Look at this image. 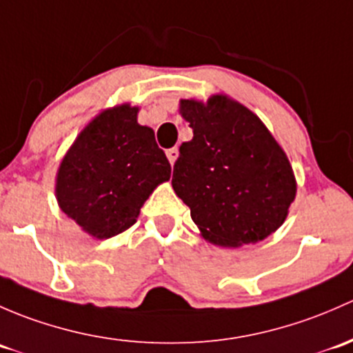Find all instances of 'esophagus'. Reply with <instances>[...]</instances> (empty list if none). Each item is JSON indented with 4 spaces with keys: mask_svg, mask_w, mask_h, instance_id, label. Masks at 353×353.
Listing matches in <instances>:
<instances>
[{
    "mask_svg": "<svg viewBox=\"0 0 353 353\" xmlns=\"http://www.w3.org/2000/svg\"><path fill=\"white\" fill-rule=\"evenodd\" d=\"M166 156H168V159H170V163H175L176 161V158H178V148H172V150H168L166 151Z\"/></svg>",
    "mask_w": 353,
    "mask_h": 353,
    "instance_id": "34e87169",
    "label": "esophagus"
}]
</instances>
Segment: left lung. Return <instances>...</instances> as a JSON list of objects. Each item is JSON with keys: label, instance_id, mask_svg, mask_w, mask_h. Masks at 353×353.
<instances>
[{"label": "left lung", "instance_id": "obj_1", "mask_svg": "<svg viewBox=\"0 0 353 353\" xmlns=\"http://www.w3.org/2000/svg\"><path fill=\"white\" fill-rule=\"evenodd\" d=\"M194 137L180 146L172 185L203 238L256 243L285 221L296 180L285 152L248 108L223 95L181 100Z\"/></svg>", "mask_w": 353, "mask_h": 353}]
</instances>
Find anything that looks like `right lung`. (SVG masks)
Returning <instances> with one entry per match:
<instances>
[{"label":"right lung","instance_id":"obj_1","mask_svg":"<svg viewBox=\"0 0 353 353\" xmlns=\"http://www.w3.org/2000/svg\"><path fill=\"white\" fill-rule=\"evenodd\" d=\"M172 166L154 132L137 123V108L103 112L83 130L57 173L61 209L95 238H112L136 223L151 192Z\"/></svg>","mask_w":353,"mask_h":353}]
</instances>
